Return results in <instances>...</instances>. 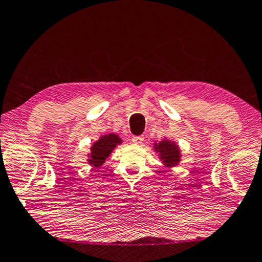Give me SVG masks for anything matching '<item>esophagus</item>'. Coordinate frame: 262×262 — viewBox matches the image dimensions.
I'll list each match as a JSON object with an SVG mask.
<instances>
[{"label": "esophagus", "instance_id": "1", "mask_svg": "<svg viewBox=\"0 0 262 262\" xmlns=\"http://www.w3.org/2000/svg\"><path fill=\"white\" fill-rule=\"evenodd\" d=\"M143 140H144V138L142 135H140V136H133V139H132V141H133V143H136V144H141L143 142Z\"/></svg>", "mask_w": 262, "mask_h": 262}]
</instances>
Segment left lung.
<instances>
[{
  "label": "left lung",
  "mask_w": 262,
  "mask_h": 262,
  "mask_svg": "<svg viewBox=\"0 0 262 262\" xmlns=\"http://www.w3.org/2000/svg\"><path fill=\"white\" fill-rule=\"evenodd\" d=\"M157 150L161 154V159L169 167H173L180 162V150L175 146V143L169 142V141H162L156 147Z\"/></svg>",
  "instance_id": "left-lung-1"
}]
</instances>
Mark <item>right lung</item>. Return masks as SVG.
I'll return each mask as SVG.
<instances>
[{"instance_id":"add662e5","label":"right lung","mask_w":262,"mask_h":262,"mask_svg":"<svg viewBox=\"0 0 262 262\" xmlns=\"http://www.w3.org/2000/svg\"><path fill=\"white\" fill-rule=\"evenodd\" d=\"M121 142L120 138H118V135L115 134H110V135H105L93 144L92 149H91V160H90V164L94 165L95 168H99L100 165L105 162L106 157H108L112 150L115 148L116 144H119Z\"/></svg>"}]
</instances>
